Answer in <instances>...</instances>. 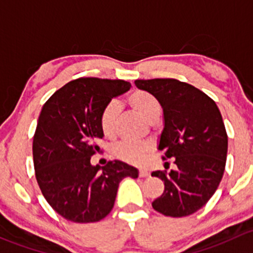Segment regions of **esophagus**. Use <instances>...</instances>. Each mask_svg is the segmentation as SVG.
I'll use <instances>...</instances> for the list:
<instances>
[{
	"label": "esophagus",
	"instance_id": "obj_1",
	"mask_svg": "<svg viewBox=\"0 0 253 253\" xmlns=\"http://www.w3.org/2000/svg\"><path fill=\"white\" fill-rule=\"evenodd\" d=\"M139 175L141 176V178H145V176L150 175V173H148L147 170H145V169H140V170H139Z\"/></svg>",
	"mask_w": 253,
	"mask_h": 253
}]
</instances>
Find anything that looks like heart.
I'll list each match as a JSON object with an SVG mask.
<instances>
[{
    "label": "heart",
    "instance_id": "obj_1",
    "mask_svg": "<svg viewBox=\"0 0 253 253\" xmlns=\"http://www.w3.org/2000/svg\"><path fill=\"white\" fill-rule=\"evenodd\" d=\"M126 103L135 113L145 119L148 123H155L161 116V105L153 93L141 88H135L126 96ZM119 107L117 103H108L100 114V127L103 136L114 139L117 135V122H118ZM152 152V145L148 142L134 144V142H122L116 147L117 157L130 165H141L150 153Z\"/></svg>",
    "mask_w": 253,
    "mask_h": 253
}]
</instances>
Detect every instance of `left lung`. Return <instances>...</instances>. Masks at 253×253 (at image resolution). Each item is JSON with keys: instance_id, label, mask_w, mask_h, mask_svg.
<instances>
[{"instance_id": "8db88e82", "label": "left lung", "mask_w": 253, "mask_h": 253, "mask_svg": "<svg viewBox=\"0 0 253 253\" xmlns=\"http://www.w3.org/2000/svg\"><path fill=\"white\" fill-rule=\"evenodd\" d=\"M153 93L165 112V129L158 148L163 160L175 158L176 170H157L165 191L153 210L169 217H186L210 201L225 169L228 135L222 114L204 91L176 79L135 80Z\"/></svg>"}]
</instances>
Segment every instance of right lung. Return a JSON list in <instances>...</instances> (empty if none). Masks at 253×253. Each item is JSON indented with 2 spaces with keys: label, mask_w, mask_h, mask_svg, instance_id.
<instances>
[{
  "label": "right lung",
  "mask_w": 253,
  "mask_h": 253,
  "mask_svg": "<svg viewBox=\"0 0 253 253\" xmlns=\"http://www.w3.org/2000/svg\"><path fill=\"white\" fill-rule=\"evenodd\" d=\"M130 88L124 80L79 78L57 90L43 105L33 141L35 176L48 205L73 223L107 217L119 183L137 178V169L121 161L92 167L103 134L100 114Z\"/></svg>",
  "instance_id": "right-lung-1"
}]
</instances>
